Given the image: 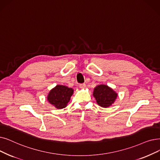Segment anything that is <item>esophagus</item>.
<instances>
[{
	"label": "esophagus",
	"instance_id": "1",
	"mask_svg": "<svg viewBox=\"0 0 160 160\" xmlns=\"http://www.w3.org/2000/svg\"><path fill=\"white\" fill-rule=\"evenodd\" d=\"M79 88L80 89H84L86 88V84H79Z\"/></svg>",
	"mask_w": 160,
	"mask_h": 160
}]
</instances>
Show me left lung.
<instances>
[{
    "label": "left lung",
    "mask_w": 160,
    "mask_h": 160,
    "mask_svg": "<svg viewBox=\"0 0 160 160\" xmlns=\"http://www.w3.org/2000/svg\"><path fill=\"white\" fill-rule=\"evenodd\" d=\"M93 95L100 107L108 108L114 103L118 93L107 85L100 84L95 88Z\"/></svg>",
    "instance_id": "obj_1"
}]
</instances>
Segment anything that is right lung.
<instances>
[{"mask_svg": "<svg viewBox=\"0 0 160 160\" xmlns=\"http://www.w3.org/2000/svg\"><path fill=\"white\" fill-rule=\"evenodd\" d=\"M74 90L66 86L57 85L52 88L47 96L48 101L58 109L64 108L70 101Z\"/></svg>", "mask_w": 160, "mask_h": 160, "instance_id": "right-lung-1", "label": "right lung"}]
</instances>
